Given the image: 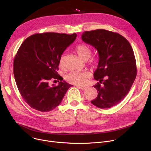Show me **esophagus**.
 Returning <instances> with one entry per match:
<instances>
[{"label":"esophagus","instance_id":"1","mask_svg":"<svg viewBox=\"0 0 151 151\" xmlns=\"http://www.w3.org/2000/svg\"><path fill=\"white\" fill-rule=\"evenodd\" d=\"M77 88H79V89H81L82 90H84L87 88V87L86 86H77Z\"/></svg>","mask_w":151,"mask_h":151}]
</instances>
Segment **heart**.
<instances>
[{
  "instance_id": "heart-1",
  "label": "heart",
  "mask_w": 151,
  "mask_h": 151,
  "mask_svg": "<svg viewBox=\"0 0 151 151\" xmlns=\"http://www.w3.org/2000/svg\"><path fill=\"white\" fill-rule=\"evenodd\" d=\"M75 51L81 59L84 61L88 60L91 56L92 49L88 45L81 43L79 44L75 47ZM91 63L92 65H96L97 63V59L96 58H92L91 59ZM59 65L63 67L64 65V56L62 55L59 60ZM89 77V73L86 71H71L66 76L67 80L75 85H83L85 84L87 79Z\"/></svg>"
}]
</instances>
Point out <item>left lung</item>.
<instances>
[{
  "mask_svg": "<svg viewBox=\"0 0 151 151\" xmlns=\"http://www.w3.org/2000/svg\"><path fill=\"white\" fill-rule=\"evenodd\" d=\"M81 38L97 50L99 56L93 73L95 80L99 81L94 86L98 96L91 103L100 108H111L128 94L136 78L132 47L123 36L105 29L84 32Z\"/></svg>",
  "mask_w": 151,
  "mask_h": 151,
  "instance_id": "left-lung-1",
  "label": "left lung"
}]
</instances>
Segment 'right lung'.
Masks as SVG:
<instances>
[{
    "label": "right lung",
    "instance_id": "obj_1",
    "mask_svg": "<svg viewBox=\"0 0 151 151\" xmlns=\"http://www.w3.org/2000/svg\"><path fill=\"white\" fill-rule=\"evenodd\" d=\"M76 36V33L36 34L21 44L14 58L13 73L22 97L31 108L50 111L60 104L72 86L63 81L50 86L49 82L63 80L57 72L59 60Z\"/></svg>",
    "mask_w": 151,
    "mask_h": 151
}]
</instances>
